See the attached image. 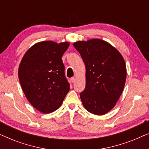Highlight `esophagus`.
<instances>
[{"label": "esophagus", "instance_id": "1", "mask_svg": "<svg viewBox=\"0 0 149 149\" xmlns=\"http://www.w3.org/2000/svg\"><path fill=\"white\" fill-rule=\"evenodd\" d=\"M70 81L72 83H74L75 81H76V79H75V77H72V78L70 79Z\"/></svg>", "mask_w": 149, "mask_h": 149}]
</instances>
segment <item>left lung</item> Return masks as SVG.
<instances>
[{"label":"left lung","instance_id":"left-lung-1","mask_svg":"<svg viewBox=\"0 0 149 149\" xmlns=\"http://www.w3.org/2000/svg\"><path fill=\"white\" fill-rule=\"evenodd\" d=\"M86 68V84L80 93L83 107L89 113L103 115L115 107L125 86V60L115 47L99 38L73 43Z\"/></svg>","mask_w":149,"mask_h":149}]
</instances>
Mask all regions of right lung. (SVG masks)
Instances as JSON below:
<instances>
[{
	"instance_id": "1",
	"label": "right lung",
	"mask_w": 149,
	"mask_h": 149,
	"mask_svg": "<svg viewBox=\"0 0 149 149\" xmlns=\"http://www.w3.org/2000/svg\"><path fill=\"white\" fill-rule=\"evenodd\" d=\"M69 45L38 42L26 52L19 64L18 77L22 90L32 107L42 113L59 109L70 90L62 60Z\"/></svg>"
}]
</instances>
